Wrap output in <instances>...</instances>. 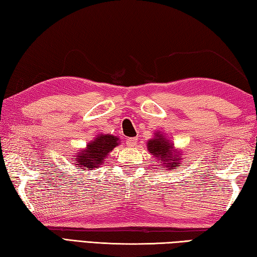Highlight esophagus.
<instances>
[{
  "label": "esophagus",
  "instance_id": "esophagus-1",
  "mask_svg": "<svg viewBox=\"0 0 257 257\" xmlns=\"http://www.w3.org/2000/svg\"><path fill=\"white\" fill-rule=\"evenodd\" d=\"M125 144H127L128 147H134L136 146L137 144V138H128L127 142H125Z\"/></svg>",
  "mask_w": 257,
  "mask_h": 257
}]
</instances>
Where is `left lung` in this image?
Wrapping results in <instances>:
<instances>
[{
    "instance_id": "left-lung-1",
    "label": "left lung",
    "mask_w": 257,
    "mask_h": 257,
    "mask_svg": "<svg viewBox=\"0 0 257 257\" xmlns=\"http://www.w3.org/2000/svg\"><path fill=\"white\" fill-rule=\"evenodd\" d=\"M147 149L152 155L157 158L163 167H166V170H175L182 164V153L174 148L173 144L166 139L161 132H156L154 134V138L149 139Z\"/></svg>"
}]
</instances>
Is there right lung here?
<instances>
[{
    "label": "right lung",
    "mask_w": 257,
    "mask_h": 257,
    "mask_svg": "<svg viewBox=\"0 0 257 257\" xmlns=\"http://www.w3.org/2000/svg\"><path fill=\"white\" fill-rule=\"evenodd\" d=\"M119 145V138L112 135H97L94 141L87 144L85 149L77 152L74 164L82 170H94L103 164L106 156Z\"/></svg>",
    "instance_id": "add662e5"
}]
</instances>
